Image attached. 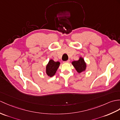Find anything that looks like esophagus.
<instances>
[{
    "instance_id": "1",
    "label": "esophagus",
    "mask_w": 120,
    "mask_h": 120,
    "mask_svg": "<svg viewBox=\"0 0 120 120\" xmlns=\"http://www.w3.org/2000/svg\"><path fill=\"white\" fill-rule=\"evenodd\" d=\"M69 61H70V60H67V61H64L63 63H69Z\"/></svg>"
}]
</instances>
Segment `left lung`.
Instances as JSON below:
<instances>
[{"mask_svg": "<svg viewBox=\"0 0 120 120\" xmlns=\"http://www.w3.org/2000/svg\"><path fill=\"white\" fill-rule=\"evenodd\" d=\"M71 63L78 73H81L86 69V64L85 62L84 59L82 57H80L78 60L73 61Z\"/></svg>", "mask_w": 120, "mask_h": 120, "instance_id": "1", "label": "left lung"}]
</instances>
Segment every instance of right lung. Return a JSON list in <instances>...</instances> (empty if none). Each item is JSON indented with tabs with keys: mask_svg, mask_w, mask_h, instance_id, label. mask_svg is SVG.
Wrapping results in <instances>:
<instances>
[{
	"mask_svg": "<svg viewBox=\"0 0 120 120\" xmlns=\"http://www.w3.org/2000/svg\"><path fill=\"white\" fill-rule=\"evenodd\" d=\"M60 64V63L58 61L55 62L53 60H50L46 66V74L47 75L50 77L54 76L59 68Z\"/></svg>",
	"mask_w": 120,
	"mask_h": 120,
	"instance_id": "obj_1",
	"label": "right lung"
}]
</instances>
